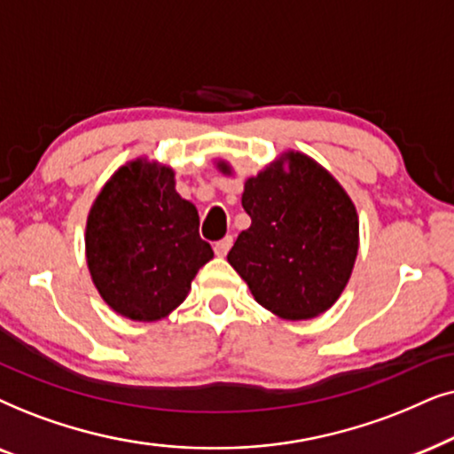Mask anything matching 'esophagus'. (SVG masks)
Returning <instances> with one entry per match:
<instances>
[{
    "mask_svg": "<svg viewBox=\"0 0 454 454\" xmlns=\"http://www.w3.org/2000/svg\"><path fill=\"white\" fill-rule=\"evenodd\" d=\"M232 237H223L222 240H217L215 243V247H214V251H215V255L217 257H226V253L231 251V247H232Z\"/></svg>",
    "mask_w": 454,
    "mask_h": 454,
    "instance_id": "esophagus-1",
    "label": "esophagus"
}]
</instances>
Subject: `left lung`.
<instances>
[{
	"label": "left lung",
	"instance_id": "8db88e82",
	"mask_svg": "<svg viewBox=\"0 0 454 454\" xmlns=\"http://www.w3.org/2000/svg\"><path fill=\"white\" fill-rule=\"evenodd\" d=\"M215 168L232 176L226 160ZM243 207L251 226L228 253L251 294L282 319L322 316L340 299L359 253L353 199L322 164L301 151H282L245 180Z\"/></svg>",
	"mask_w": 454,
	"mask_h": 454
}]
</instances>
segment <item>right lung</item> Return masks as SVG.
<instances>
[{"label":"right lung","mask_w":454,"mask_h":454,"mask_svg":"<svg viewBox=\"0 0 454 454\" xmlns=\"http://www.w3.org/2000/svg\"><path fill=\"white\" fill-rule=\"evenodd\" d=\"M84 255L112 311L157 322L183 303L214 251L199 237V211L176 192L172 168L137 157L112 174L90 205Z\"/></svg>","instance_id":"1"}]
</instances>
